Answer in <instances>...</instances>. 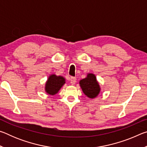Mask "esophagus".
I'll return each instance as SVG.
<instances>
[{
  "label": "esophagus",
  "mask_w": 147,
  "mask_h": 147,
  "mask_svg": "<svg viewBox=\"0 0 147 147\" xmlns=\"http://www.w3.org/2000/svg\"><path fill=\"white\" fill-rule=\"evenodd\" d=\"M76 82V78L75 77H71V84L72 85H74Z\"/></svg>",
  "instance_id": "esophagus-1"
}]
</instances>
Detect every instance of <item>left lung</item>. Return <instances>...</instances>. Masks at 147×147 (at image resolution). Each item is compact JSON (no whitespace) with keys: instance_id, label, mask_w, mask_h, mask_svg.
Segmentation results:
<instances>
[{"instance_id":"left-lung-1","label":"left lung","mask_w":147,"mask_h":147,"mask_svg":"<svg viewBox=\"0 0 147 147\" xmlns=\"http://www.w3.org/2000/svg\"><path fill=\"white\" fill-rule=\"evenodd\" d=\"M79 84L83 93L89 98H96L100 93V84L93 73H88L85 78L80 80Z\"/></svg>"}]
</instances>
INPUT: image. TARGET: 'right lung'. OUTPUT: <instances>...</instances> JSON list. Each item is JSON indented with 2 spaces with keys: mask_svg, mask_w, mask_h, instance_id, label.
<instances>
[{
  "mask_svg": "<svg viewBox=\"0 0 147 147\" xmlns=\"http://www.w3.org/2000/svg\"><path fill=\"white\" fill-rule=\"evenodd\" d=\"M65 84V78L62 76H57L55 74L49 75L45 85V91L49 95H54L58 93L60 89Z\"/></svg>",
  "mask_w": 147,
  "mask_h": 147,
  "instance_id": "right-lung-1",
  "label": "right lung"
}]
</instances>
